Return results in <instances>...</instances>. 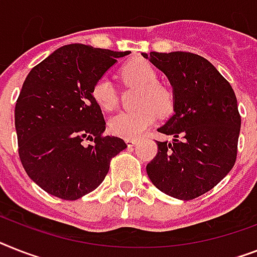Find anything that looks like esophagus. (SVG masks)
<instances>
[{"mask_svg": "<svg viewBox=\"0 0 257 257\" xmlns=\"http://www.w3.org/2000/svg\"><path fill=\"white\" fill-rule=\"evenodd\" d=\"M126 143L128 147H134V146L137 144V141H135V139H126Z\"/></svg>", "mask_w": 257, "mask_h": 257, "instance_id": "esophagus-1", "label": "esophagus"}]
</instances>
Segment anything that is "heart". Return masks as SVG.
Wrapping results in <instances>:
<instances>
[{"mask_svg":"<svg viewBox=\"0 0 257 257\" xmlns=\"http://www.w3.org/2000/svg\"><path fill=\"white\" fill-rule=\"evenodd\" d=\"M124 81L141 89L134 111L118 113L109 119V130L116 137L137 139L154 124L158 114H168L173 106V95L168 89L159 85L158 71L151 63L143 59H134L120 69ZM92 97L102 110L115 109L118 94L113 81L102 76L94 82Z\"/></svg>","mask_w":257,"mask_h":257,"instance_id":"obj_1","label":"heart"}]
</instances>
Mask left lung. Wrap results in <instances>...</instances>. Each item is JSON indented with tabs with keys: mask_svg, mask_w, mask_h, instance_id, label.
Returning <instances> with one entry per match:
<instances>
[{
	"mask_svg": "<svg viewBox=\"0 0 257 257\" xmlns=\"http://www.w3.org/2000/svg\"><path fill=\"white\" fill-rule=\"evenodd\" d=\"M143 56L168 77L175 110L158 128L173 141L158 142L147 175L165 194L194 200L234 167L241 122L236 95L230 82L200 55L176 51Z\"/></svg>",
	"mask_w": 257,
	"mask_h": 257,
	"instance_id": "obj_1",
	"label": "left lung"
}]
</instances>
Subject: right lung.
<instances>
[{"instance_id": "obj_1", "label": "right lung", "mask_w": 257, "mask_h": 257, "mask_svg": "<svg viewBox=\"0 0 257 257\" xmlns=\"http://www.w3.org/2000/svg\"><path fill=\"white\" fill-rule=\"evenodd\" d=\"M128 54L68 44L27 75L16 103L19 159L30 179L52 196L73 201L93 192L127 147L123 139L103 135L106 122L92 88Z\"/></svg>"}]
</instances>
